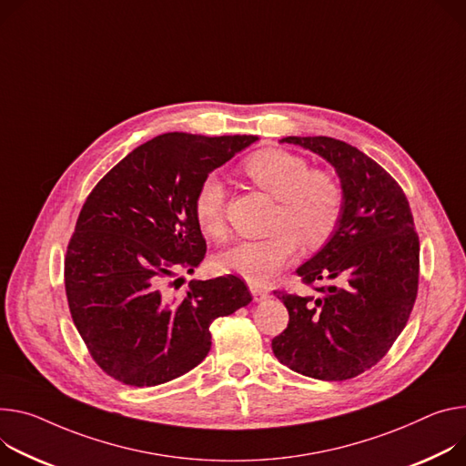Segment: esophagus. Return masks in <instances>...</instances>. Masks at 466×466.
Listing matches in <instances>:
<instances>
[{"mask_svg":"<svg viewBox=\"0 0 466 466\" xmlns=\"http://www.w3.org/2000/svg\"><path fill=\"white\" fill-rule=\"evenodd\" d=\"M248 289H250V293H252V299H255L257 303H260V301H266L268 298H269V291H268V288H264V286H258V284H248Z\"/></svg>","mask_w":466,"mask_h":466,"instance_id":"esophagus-1","label":"esophagus"}]
</instances>
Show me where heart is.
<instances>
[{"instance_id": "b5f03b06", "label": "heart", "mask_w": 466, "mask_h": 466, "mask_svg": "<svg viewBox=\"0 0 466 466\" xmlns=\"http://www.w3.org/2000/svg\"><path fill=\"white\" fill-rule=\"evenodd\" d=\"M243 173L277 198L273 232L225 248L216 258V269L260 284L275 277L295 255L299 238L307 247H321L332 238L342 219L344 189L330 173L310 171L305 157L280 148L248 156ZM193 214L208 236H225V187L218 177H208L197 189Z\"/></svg>"}]
</instances>
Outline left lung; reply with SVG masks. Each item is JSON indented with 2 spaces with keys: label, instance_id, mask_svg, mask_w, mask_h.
I'll use <instances>...</instances> for the list:
<instances>
[{
  "label": "left lung",
  "instance_id": "1",
  "mask_svg": "<svg viewBox=\"0 0 466 466\" xmlns=\"http://www.w3.org/2000/svg\"><path fill=\"white\" fill-rule=\"evenodd\" d=\"M327 159L344 189V211L321 250L298 268L319 295L275 289L289 314L275 357L321 380H346L375 366L405 329L418 291L420 241L400 184L359 148L332 137H284Z\"/></svg>",
  "mask_w": 466,
  "mask_h": 466
}]
</instances>
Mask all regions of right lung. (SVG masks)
Masks as SVG:
<instances>
[{
  "label": "right lung",
  "instance_id": "1",
  "mask_svg": "<svg viewBox=\"0 0 466 466\" xmlns=\"http://www.w3.org/2000/svg\"><path fill=\"white\" fill-rule=\"evenodd\" d=\"M255 141L157 136L118 161L83 204L65 257V289L79 336L109 377L156 387L187 373L211 348V321L252 301L236 275L191 280L182 295L173 288L206 255L193 214L197 189Z\"/></svg>",
  "mask_w": 466,
  "mask_h": 466
}]
</instances>
